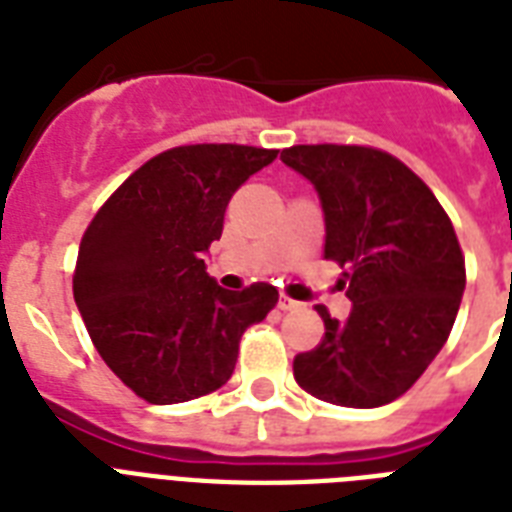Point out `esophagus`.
I'll list each match as a JSON object with an SVG mask.
<instances>
[{
  "instance_id": "34e87169",
  "label": "esophagus",
  "mask_w": 512,
  "mask_h": 512,
  "mask_svg": "<svg viewBox=\"0 0 512 512\" xmlns=\"http://www.w3.org/2000/svg\"><path fill=\"white\" fill-rule=\"evenodd\" d=\"M279 308H281V311H295V308H300V303H297V300H292V297H287V295H279Z\"/></svg>"
}]
</instances>
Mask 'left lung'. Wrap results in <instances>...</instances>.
Returning a JSON list of instances; mask_svg holds the SVG:
<instances>
[{
	"instance_id": "8db88e82",
	"label": "left lung",
	"mask_w": 512,
	"mask_h": 512,
	"mask_svg": "<svg viewBox=\"0 0 512 512\" xmlns=\"http://www.w3.org/2000/svg\"><path fill=\"white\" fill-rule=\"evenodd\" d=\"M281 162L319 191L324 257L353 300L348 321L329 316L324 337L295 356L297 385L337 406L396 401L444 348L462 292L465 255L428 185L401 159L372 146H292Z\"/></svg>"
}]
</instances>
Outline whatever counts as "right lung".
Returning a JSON list of instances; mask_svg holds the SVG:
<instances>
[{
	"label": "right lung",
	"instance_id": "add662e5",
	"mask_svg": "<svg viewBox=\"0 0 512 512\" xmlns=\"http://www.w3.org/2000/svg\"><path fill=\"white\" fill-rule=\"evenodd\" d=\"M276 154L239 143L162 151L87 225L74 300L100 358L148 404H180L225 385L244 329L279 303L265 281L241 292L217 287L201 260L223 233L233 193Z\"/></svg>",
	"mask_w": 512,
	"mask_h": 512
}]
</instances>
